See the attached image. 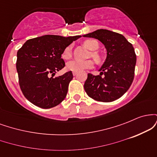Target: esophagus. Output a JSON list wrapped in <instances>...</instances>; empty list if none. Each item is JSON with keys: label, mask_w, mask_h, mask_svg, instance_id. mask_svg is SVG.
<instances>
[{"label": "esophagus", "mask_w": 157, "mask_h": 157, "mask_svg": "<svg viewBox=\"0 0 157 157\" xmlns=\"http://www.w3.org/2000/svg\"><path fill=\"white\" fill-rule=\"evenodd\" d=\"M77 72H75V71H73V75H74V76H76V75H77Z\"/></svg>", "instance_id": "1"}]
</instances>
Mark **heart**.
<instances>
[{"label":"heart","instance_id":"b5f03b06","mask_svg":"<svg viewBox=\"0 0 157 157\" xmlns=\"http://www.w3.org/2000/svg\"><path fill=\"white\" fill-rule=\"evenodd\" d=\"M83 45L86 48H89L91 51H96L99 47V44L97 40L93 39L87 40L84 41ZM71 56V46H67L64 49L62 54V57L65 60H68ZM93 57L97 62H100V57L97 53L92 54ZM94 66V62L91 60L87 61H79V60H71L67 63L66 64V69L68 71H75V72H80L87 68H91Z\"/></svg>","mask_w":157,"mask_h":157}]
</instances>
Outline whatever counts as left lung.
I'll use <instances>...</instances> for the list:
<instances>
[{
  "label": "left lung",
  "instance_id": "left-lung-1",
  "mask_svg": "<svg viewBox=\"0 0 157 157\" xmlns=\"http://www.w3.org/2000/svg\"><path fill=\"white\" fill-rule=\"evenodd\" d=\"M83 37L97 39L107 51L105 62L99 69L100 75L88 74L85 91L97 101L117 100L128 90L134 80L136 57L132 44L121 34L102 29Z\"/></svg>",
  "mask_w": 157,
  "mask_h": 157
}]
</instances>
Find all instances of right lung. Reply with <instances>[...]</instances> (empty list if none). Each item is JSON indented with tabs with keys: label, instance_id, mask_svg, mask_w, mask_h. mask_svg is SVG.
<instances>
[{
	"label": "right lung",
	"instance_id": "add662e5",
	"mask_svg": "<svg viewBox=\"0 0 157 157\" xmlns=\"http://www.w3.org/2000/svg\"><path fill=\"white\" fill-rule=\"evenodd\" d=\"M80 35H44L26 41L17 51L16 68L25 97L42 109H51L66 98L71 71L54 77L65 66L61 58L64 49Z\"/></svg>",
	"mask_w": 157,
	"mask_h": 157
}]
</instances>
